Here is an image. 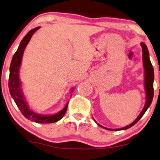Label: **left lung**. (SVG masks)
Returning a JSON list of instances; mask_svg holds the SVG:
<instances>
[{"instance_id": "left-lung-1", "label": "left lung", "mask_w": 160, "mask_h": 160, "mask_svg": "<svg viewBox=\"0 0 160 160\" xmlns=\"http://www.w3.org/2000/svg\"><path fill=\"white\" fill-rule=\"evenodd\" d=\"M142 50V61H143V65L144 69H145V92H146V102H145V107H144L143 110H142L141 113L138 116L135 121L132 122L131 125L126 126L122 128H119V129H110V128H104L103 126L98 125L101 126L102 128H104L106 130H111V131H120V130H126L130 128L132 126L135 125L137 122L139 121V119L142 117V116L145 114L148 108L150 107L151 102H152L153 97V80H154V72H153V68L152 64H151V61L149 58V52L148 50L147 46L144 43H141Z\"/></svg>"}]
</instances>
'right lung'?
<instances>
[{
  "instance_id": "obj_1",
  "label": "right lung",
  "mask_w": 160,
  "mask_h": 160,
  "mask_svg": "<svg viewBox=\"0 0 160 160\" xmlns=\"http://www.w3.org/2000/svg\"><path fill=\"white\" fill-rule=\"evenodd\" d=\"M39 28H40V27H35V28L31 29L29 32H28V33L24 36V38L22 39L21 42L20 43L18 48L14 54L12 59L10 68H9V89L11 96L13 98L18 108H19L21 113L27 119L32 122H37V123H53V122H58L64 116L67 109H68L69 102L67 103L66 106L63 108V110L58 112V113L51 116L39 115V114L33 112L27 105L21 88V81L19 79V69L21 67V61H22L23 52H24L26 47L28 44L29 41H30L31 37ZM71 96H72V94H71Z\"/></svg>"
}]
</instances>
